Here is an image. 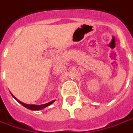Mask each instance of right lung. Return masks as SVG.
Returning a JSON list of instances; mask_svg holds the SVG:
<instances>
[{
  "mask_svg": "<svg viewBox=\"0 0 133 133\" xmlns=\"http://www.w3.org/2000/svg\"><path fill=\"white\" fill-rule=\"evenodd\" d=\"M13 97H14V96H13ZM17 101L19 102L20 104H22V105L24 106V107L30 109V110H41V109H43V108H46V107H47V106L50 105L52 103H53V102H54V101H52V102H48V103H46V104H44V105H27V104H25V103H22V102H20V101H19V100H17Z\"/></svg>",
  "mask_w": 133,
  "mask_h": 133,
  "instance_id": "right-lung-1",
  "label": "right lung"
}]
</instances>
